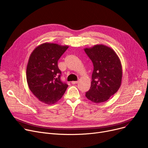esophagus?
Segmentation results:
<instances>
[{"mask_svg": "<svg viewBox=\"0 0 148 148\" xmlns=\"http://www.w3.org/2000/svg\"><path fill=\"white\" fill-rule=\"evenodd\" d=\"M77 83H78V81H72V84H77Z\"/></svg>", "mask_w": 148, "mask_h": 148, "instance_id": "esophagus-1", "label": "esophagus"}]
</instances>
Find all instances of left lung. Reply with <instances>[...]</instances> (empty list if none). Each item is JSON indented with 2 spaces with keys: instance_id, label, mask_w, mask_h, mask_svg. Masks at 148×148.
Segmentation results:
<instances>
[{
  "instance_id": "obj_1",
  "label": "left lung",
  "mask_w": 148,
  "mask_h": 148,
  "mask_svg": "<svg viewBox=\"0 0 148 148\" xmlns=\"http://www.w3.org/2000/svg\"><path fill=\"white\" fill-rule=\"evenodd\" d=\"M84 51L94 67L91 87L86 96L95 103L107 101L121 87L122 78L121 60L114 50L103 45L85 48Z\"/></svg>"
}]
</instances>
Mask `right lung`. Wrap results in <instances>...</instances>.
I'll return each instance as SVG.
<instances>
[{
	"label": "right lung",
	"instance_id": "obj_1",
	"mask_svg": "<svg viewBox=\"0 0 148 148\" xmlns=\"http://www.w3.org/2000/svg\"><path fill=\"white\" fill-rule=\"evenodd\" d=\"M68 46L45 43L31 53L26 68V79L31 92L48 105L57 102L68 87L61 81L58 61Z\"/></svg>",
	"mask_w": 148,
	"mask_h": 148
}]
</instances>
